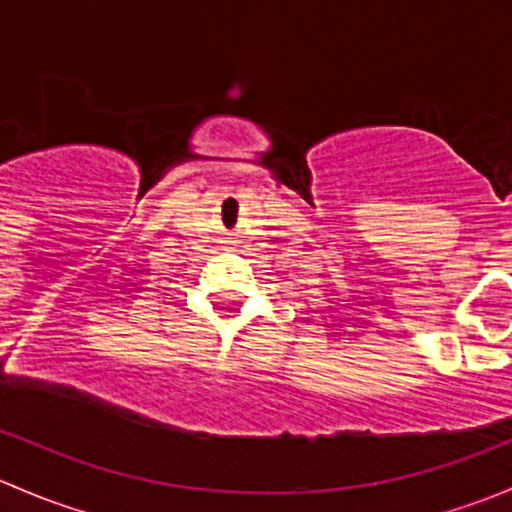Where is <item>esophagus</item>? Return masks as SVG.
Returning <instances> with one entry per match:
<instances>
[{
    "label": "esophagus",
    "mask_w": 512,
    "mask_h": 512,
    "mask_svg": "<svg viewBox=\"0 0 512 512\" xmlns=\"http://www.w3.org/2000/svg\"><path fill=\"white\" fill-rule=\"evenodd\" d=\"M225 242H230V240H225Z\"/></svg>",
    "instance_id": "1"
}]
</instances>
